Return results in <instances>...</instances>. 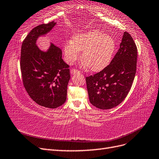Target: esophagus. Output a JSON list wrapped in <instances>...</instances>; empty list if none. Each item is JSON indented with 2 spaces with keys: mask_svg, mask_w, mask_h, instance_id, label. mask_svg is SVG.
Listing matches in <instances>:
<instances>
[{
  "mask_svg": "<svg viewBox=\"0 0 159 159\" xmlns=\"http://www.w3.org/2000/svg\"><path fill=\"white\" fill-rule=\"evenodd\" d=\"M70 72H71V74L72 75H75V74H79V73H80V71H79L78 70H74V69L71 70Z\"/></svg>",
  "mask_w": 159,
  "mask_h": 159,
  "instance_id": "esophagus-1",
  "label": "esophagus"
}]
</instances>
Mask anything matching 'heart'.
<instances>
[{"label": "heart", "mask_w": 159, "mask_h": 159, "mask_svg": "<svg viewBox=\"0 0 159 159\" xmlns=\"http://www.w3.org/2000/svg\"><path fill=\"white\" fill-rule=\"evenodd\" d=\"M116 48V43L111 36L97 30L78 33L64 45L65 59L71 64L80 56L84 65L94 71H100L110 63Z\"/></svg>", "instance_id": "heart-1"}]
</instances>
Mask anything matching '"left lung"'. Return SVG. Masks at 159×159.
Returning a JSON list of instances; mask_svg holds the SVG:
<instances>
[{
  "label": "left lung",
  "instance_id": "obj_1",
  "mask_svg": "<svg viewBox=\"0 0 159 159\" xmlns=\"http://www.w3.org/2000/svg\"><path fill=\"white\" fill-rule=\"evenodd\" d=\"M137 48L133 38L125 32L120 48L109 65L86 78L90 103L100 109L117 106L127 97L137 70Z\"/></svg>",
  "mask_w": 159,
  "mask_h": 159
}]
</instances>
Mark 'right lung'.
<instances>
[{
  "label": "right lung",
  "instance_id": "1",
  "mask_svg": "<svg viewBox=\"0 0 159 159\" xmlns=\"http://www.w3.org/2000/svg\"><path fill=\"white\" fill-rule=\"evenodd\" d=\"M56 24L53 21L34 28L22 42L20 56L22 81L27 93L37 104L50 109L66 102L70 80L69 66L61 58L60 48L50 44L48 49L43 51L36 42Z\"/></svg>",
  "mask_w": 159,
  "mask_h": 159
}]
</instances>
